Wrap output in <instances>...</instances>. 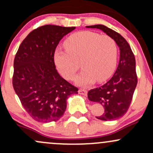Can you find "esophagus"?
<instances>
[{"label":"esophagus","instance_id":"obj_1","mask_svg":"<svg viewBox=\"0 0 153 153\" xmlns=\"http://www.w3.org/2000/svg\"><path fill=\"white\" fill-rule=\"evenodd\" d=\"M78 94L80 95H82V96H86L88 94V91L86 90H85V89H79Z\"/></svg>","mask_w":153,"mask_h":153}]
</instances>
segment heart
I'll return each instance as SVG.
<instances>
[{
    "label": "heart",
    "mask_w": 153,
    "mask_h": 153,
    "mask_svg": "<svg viewBox=\"0 0 153 153\" xmlns=\"http://www.w3.org/2000/svg\"><path fill=\"white\" fill-rule=\"evenodd\" d=\"M66 52L56 51L54 61L60 75L73 80L79 69L83 68L75 78L80 86H89L96 81L101 82L111 76L117 66L118 48L115 40L108 35L90 31L74 33L64 43Z\"/></svg>",
    "instance_id": "b5f03b06"
}]
</instances>
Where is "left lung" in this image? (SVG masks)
Instances as JSON below:
<instances>
[{"label": "left lung", "instance_id": "1", "mask_svg": "<svg viewBox=\"0 0 153 153\" xmlns=\"http://www.w3.org/2000/svg\"><path fill=\"white\" fill-rule=\"evenodd\" d=\"M86 28L102 30L115 40L119 47V62L112 78L104 85L91 89L88 93L91 101L102 104L104 112L96 118L102 121L115 120L126 114L137 84L136 62L129 45L122 35L101 24Z\"/></svg>", "mask_w": 153, "mask_h": 153}]
</instances>
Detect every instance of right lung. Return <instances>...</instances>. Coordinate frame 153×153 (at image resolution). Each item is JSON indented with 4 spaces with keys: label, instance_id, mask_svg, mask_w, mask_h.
Instances as JSON below:
<instances>
[{
    "label": "right lung",
    "instance_id": "right-lung-1",
    "mask_svg": "<svg viewBox=\"0 0 153 153\" xmlns=\"http://www.w3.org/2000/svg\"><path fill=\"white\" fill-rule=\"evenodd\" d=\"M75 27L45 25L22 42L13 62V86L22 106L34 120L57 122L64 114L67 99L78 89L56 70L54 54L59 41Z\"/></svg>",
    "mask_w": 153,
    "mask_h": 153
}]
</instances>
